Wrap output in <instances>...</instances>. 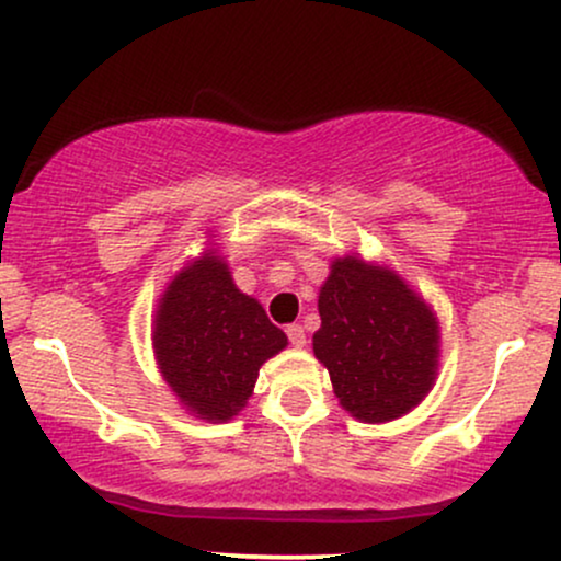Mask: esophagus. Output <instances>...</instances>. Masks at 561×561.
I'll return each mask as SVG.
<instances>
[{"label": "esophagus", "instance_id": "obj_1", "mask_svg": "<svg viewBox=\"0 0 561 561\" xmlns=\"http://www.w3.org/2000/svg\"><path fill=\"white\" fill-rule=\"evenodd\" d=\"M285 332H287L289 345H293V347H302V345H306V332H302L300 324H289Z\"/></svg>", "mask_w": 561, "mask_h": 561}]
</instances>
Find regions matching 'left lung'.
I'll list each match as a JSON object with an SVG mask.
<instances>
[{"label":"left lung","instance_id":"obj_1","mask_svg":"<svg viewBox=\"0 0 561 561\" xmlns=\"http://www.w3.org/2000/svg\"><path fill=\"white\" fill-rule=\"evenodd\" d=\"M313 353L334 396L362 422H392L433 390L440 327L433 308L396 272L358 255L334 259L319 289Z\"/></svg>","mask_w":561,"mask_h":561}]
</instances>
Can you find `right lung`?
<instances>
[{"instance_id": "obj_1", "label": "right lung", "mask_w": 561, "mask_h": 561, "mask_svg": "<svg viewBox=\"0 0 561 561\" xmlns=\"http://www.w3.org/2000/svg\"><path fill=\"white\" fill-rule=\"evenodd\" d=\"M152 347L179 403L205 422H227L253 396L261 366L285 351L287 334L237 289L227 261L205 250L165 287Z\"/></svg>"}]
</instances>
